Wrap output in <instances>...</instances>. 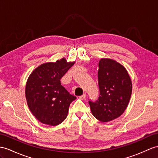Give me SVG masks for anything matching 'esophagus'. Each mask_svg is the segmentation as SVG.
Instances as JSON below:
<instances>
[{
    "label": "esophagus",
    "mask_w": 158,
    "mask_h": 158,
    "mask_svg": "<svg viewBox=\"0 0 158 158\" xmlns=\"http://www.w3.org/2000/svg\"><path fill=\"white\" fill-rule=\"evenodd\" d=\"M86 97V94L84 93L82 96H80V97H79V98L81 99V100H84Z\"/></svg>",
    "instance_id": "1"
}]
</instances>
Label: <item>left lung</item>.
Masks as SVG:
<instances>
[{
	"instance_id": "obj_1",
	"label": "left lung",
	"mask_w": 158,
	"mask_h": 158,
	"mask_svg": "<svg viewBox=\"0 0 158 158\" xmlns=\"http://www.w3.org/2000/svg\"><path fill=\"white\" fill-rule=\"evenodd\" d=\"M98 101H89L91 112L98 121L106 123L120 117L131 98L132 82L125 68L112 59L102 58L98 63Z\"/></svg>"
}]
</instances>
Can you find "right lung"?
<instances>
[{
	"label": "right lung",
	"instance_id": "1",
	"mask_svg": "<svg viewBox=\"0 0 158 158\" xmlns=\"http://www.w3.org/2000/svg\"><path fill=\"white\" fill-rule=\"evenodd\" d=\"M75 61L61 58L40 65L31 72L25 86L31 112L45 125L56 126L66 119L70 103L76 98L61 85L60 79Z\"/></svg>",
	"mask_w": 158,
	"mask_h": 158
}]
</instances>
